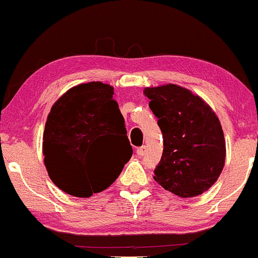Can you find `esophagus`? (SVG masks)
<instances>
[{
	"label": "esophagus",
	"mask_w": 258,
	"mask_h": 258,
	"mask_svg": "<svg viewBox=\"0 0 258 258\" xmlns=\"http://www.w3.org/2000/svg\"><path fill=\"white\" fill-rule=\"evenodd\" d=\"M146 151H147V147H146V146H142V147L137 148V151H136V152H137L138 156H145Z\"/></svg>",
	"instance_id": "obj_1"
}]
</instances>
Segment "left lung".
<instances>
[{"instance_id": "left-lung-1", "label": "left lung", "mask_w": 258, "mask_h": 258, "mask_svg": "<svg viewBox=\"0 0 258 258\" xmlns=\"http://www.w3.org/2000/svg\"><path fill=\"white\" fill-rule=\"evenodd\" d=\"M163 134V154L154 180L180 198L207 191L220 177L226 145L218 116L204 100L175 84L146 88Z\"/></svg>"}]
</instances>
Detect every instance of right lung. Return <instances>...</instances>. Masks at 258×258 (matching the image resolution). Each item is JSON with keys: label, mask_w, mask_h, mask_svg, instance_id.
<instances>
[{"label": "right lung", "mask_w": 258, "mask_h": 258, "mask_svg": "<svg viewBox=\"0 0 258 258\" xmlns=\"http://www.w3.org/2000/svg\"><path fill=\"white\" fill-rule=\"evenodd\" d=\"M122 152L112 165L109 151ZM113 88L101 81L74 86L50 108L43 134L48 175L60 190L89 198L107 189L132 157Z\"/></svg>", "instance_id": "right-lung-1"}]
</instances>
